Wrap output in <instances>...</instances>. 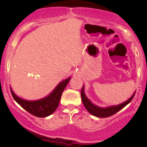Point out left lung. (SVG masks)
<instances>
[{
    "instance_id": "8db88e82",
    "label": "left lung",
    "mask_w": 147,
    "mask_h": 147,
    "mask_svg": "<svg viewBox=\"0 0 147 147\" xmlns=\"http://www.w3.org/2000/svg\"><path fill=\"white\" fill-rule=\"evenodd\" d=\"M135 94H136V92L133 94L132 97H131L129 99H128V100L126 101L125 102L119 104V105L110 106V107L107 108H100L94 105V104H92V103H91L90 101L86 97L84 92V86L82 87V91H81V97H82V102H83L84 105L85 106L86 109V110L88 111L90 114H92V115L96 116V117H107L115 114L116 113H117L118 111H119L121 109H122L124 106H126L131 100H132L133 97H134Z\"/></svg>"
}]
</instances>
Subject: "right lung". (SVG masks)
<instances>
[{"mask_svg": "<svg viewBox=\"0 0 147 147\" xmlns=\"http://www.w3.org/2000/svg\"><path fill=\"white\" fill-rule=\"evenodd\" d=\"M66 79L59 84L53 92L45 98L37 101H27L18 97L10 88L11 93L14 100L21 107L30 114L38 117H45L53 113L58 107L62 92L70 81Z\"/></svg>", "mask_w": 147, "mask_h": 147, "instance_id": "1", "label": "right lung"}]
</instances>
